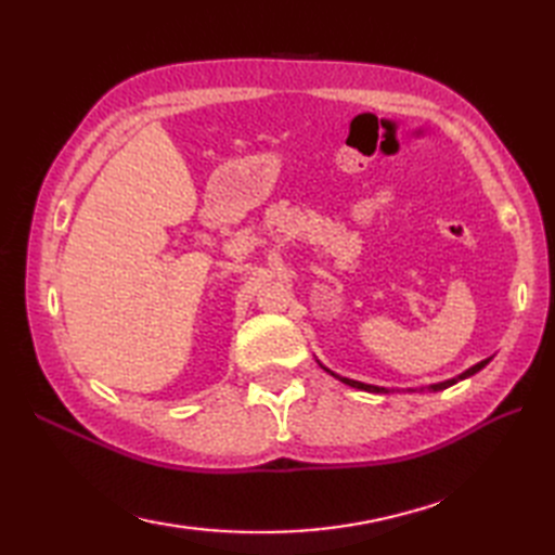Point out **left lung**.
<instances>
[{
	"mask_svg": "<svg viewBox=\"0 0 555 555\" xmlns=\"http://www.w3.org/2000/svg\"><path fill=\"white\" fill-rule=\"evenodd\" d=\"M492 358H488V360H480L478 364H473V367H468L466 372H462V374H459V376H454V379H448V382H440V384H430L428 386V390H434V393H436V390H444V388H450V386H454L456 382H462V379H468V376H473V374H476V372H480L482 367H485V364H488ZM320 367L324 370V372H330L332 376H336V379H339V382H344V384H348V386H353V388H358V390H367V393H388V390L386 388H382V386H372V384H362V382H356V379H346V376H339V374H334L332 370H327V367H324V364H320Z\"/></svg>",
	"mask_w": 555,
	"mask_h": 555,
	"instance_id": "8db88e82",
	"label": "left lung"
}]
</instances>
